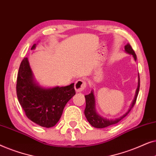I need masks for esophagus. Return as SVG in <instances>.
Returning a JSON list of instances; mask_svg holds the SVG:
<instances>
[{"label": "esophagus", "instance_id": "34e87169", "mask_svg": "<svg viewBox=\"0 0 156 156\" xmlns=\"http://www.w3.org/2000/svg\"><path fill=\"white\" fill-rule=\"evenodd\" d=\"M87 87V82L86 81L84 80H78L74 84V89H75L76 91L77 92H81L84 90V89H86Z\"/></svg>", "mask_w": 156, "mask_h": 156}]
</instances>
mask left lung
Here are the masks:
<instances>
[{
  "instance_id": "left-lung-1",
  "label": "left lung",
  "mask_w": 156,
  "mask_h": 156,
  "mask_svg": "<svg viewBox=\"0 0 156 156\" xmlns=\"http://www.w3.org/2000/svg\"><path fill=\"white\" fill-rule=\"evenodd\" d=\"M125 51L129 54H131L133 55V58L136 61V55L135 52H134L133 49H132L131 46L130 45V44H127L126 45H125ZM140 88V77L139 74H138V88L136 89V93L135 95V98H134L133 102L131 107L129 109V111L126 113L124 115H123L122 116L119 117L118 119H106L103 118V117L100 116L99 114H97L95 109V99L94 96L93 91H91V93L88 95H85V100H86V108L84 110V114L85 116L87 119V121H89V123L92 126L97 128V129H102V128H105L107 126H109L111 125L116 124V123H119V121L122 120V119L127 116L129 114V112H131L132 108L135 105L136 99H137V97L138 94V91H139Z\"/></svg>"
}]
</instances>
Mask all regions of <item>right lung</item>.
<instances>
[{"instance_id":"add662e5","label":"right lung","mask_w":156,"mask_h":156,"mask_svg":"<svg viewBox=\"0 0 156 156\" xmlns=\"http://www.w3.org/2000/svg\"><path fill=\"white\" fill-rule=\"evenodd\" d=\"M33 44L31 50L35 48ZM17 97L27 118L42 127L56 125L63 109L75 94L74 83L66 87L43 88L34 80L27 57L21 62L16 84Z\"/></svg>"}]
</instances>
